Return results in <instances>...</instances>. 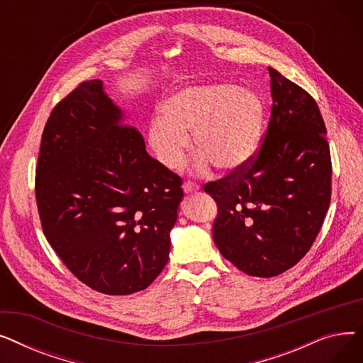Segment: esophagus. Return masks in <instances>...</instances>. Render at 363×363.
Returning a JSON list of instances; mask_svg holds the SVG:
<instances>
[{
  "instance_id": "obj_1",
  "label": "esophagus",
  "mask_w": 363,
  "mask_h": 363,
  "mask_svg": "<svg viewBox=\"0 0 363 363\" xmlns=\"http://www.w3.org/2000/svg\"><path fill=\"white\" fill-rule=\"evenodd\" d=\"M182 189H184V191H185L186 194H191V193L199 191V185H197V184H194V182H189V181H186V182H184Z\"/></svg>"
}]
</instances>
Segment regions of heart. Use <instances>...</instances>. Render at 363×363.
Returning a JSON list of instances; mask_svg holds the SVG:
<instances>
[{"label": "heart", "instance_id": "obj_1", "mask_svg": "<svg viewBox=\"0 0 363 363\" xmlns=\"http://www.w3.org/2000/svg\"><path fill=\"white\" fill-rule=\"evenodd\" d=\"M264 104L259 95L233 84L189 86L159 107L148 126V145L167 169H178L193 135L200 172L213 164L222 174L249 166L262 144Z\"/></svg>", "mask_w": 363, "mask_h": 363}]
</instances>
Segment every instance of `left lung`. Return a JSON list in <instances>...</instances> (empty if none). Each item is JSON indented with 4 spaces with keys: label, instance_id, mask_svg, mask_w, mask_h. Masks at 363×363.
Instances as JSON below:
<instances>
[{
    "label": "left lung",
    "instance_id": "1",
    "mask_svg": "<svg viewBox=\"0 0 363 363\" xmlns=\"http://www.w3.org/2000/svg\"><path fill=\"white\" fill-rule=\"evenodd\" d=\"M272 110L249 166L207 182L218 204L213 240L250 277L271 278L309 252L331 201L327 128L312 95L269 67Z\"/></svg>",
    "mask_w": 363,
    "mask_h": 363
}]
</instances>
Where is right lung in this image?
I'll list each match as a JSON object with an SVG mask.
<instances>
[{
  "label": "right lung",
  "instance_id": "1",
  "mask_svg": "<svg viewBox=\"0 0 363 363\" xmlns=\"http://www.w3.org/2000/svg\"><path fill=\"white\" fill-rule=\"evenodd\" d=\"M182 179L145 151L100 79L76 86L45 123L35 196L67 269L108 296L145 290L169 259Z\"/></svg>",
  "mask_w": 363,
  "mask_h": 363
}]
</instances>
